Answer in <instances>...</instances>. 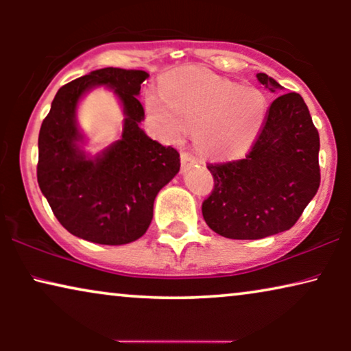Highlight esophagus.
Masks as SVG:
<instances>
[{
  "label": "esophagus",
  "instance_id": "34e87169",
  "mask_svg": "<svg viewBox=\"0 0 351 351\" xmlns=\"http://www.w3.org/2000/svg\"><path fill=\"white\" fill-rule=\"evenodd\" d=\"M180 161H182V167H184V169H185V167L195 166L196 162H198V161H196L195 156H191L190 153H186V152L180 153Z\"/></svg>",
  "mask_w": 351,
  "mask_h": 351
}]
</instances>
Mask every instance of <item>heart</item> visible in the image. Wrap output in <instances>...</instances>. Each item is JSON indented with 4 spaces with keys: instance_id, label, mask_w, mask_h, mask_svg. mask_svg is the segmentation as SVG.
Here are the masks:
<instances>
[{
    "instance_id": "heart-1",
    "label": "heart",
    "mask_w": 351,
    "mask_h": 351,
    "mask_svg": "<svg viewBox=\"0 0 351 351\" xmlns=\"http://www.w3.org/2000/svg\"><path fill=\"white\" fill-rule=\"evenodd\" d=\"M147 108L167 138L195 129L201 155L228 160L254 145L267 119L268 102L262 90L238 86L203 70H185L171 76L162 95H147Z\"/></svg>"
}]
</instances>
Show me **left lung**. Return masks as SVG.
<instances>
[{"label": "left lung", "mask_w": 351, "mask_h": 351, "mask_svg": "<svg viewBox=\"0 0 351 351\" xmlns=\"http://www.w3.org/2000/svg\"><path fill=\"white\" fill-rule=\"evenodd\" d=\"M273 94L282 86L265 73ZM319 134L297 93H282L246 158L208 165L214 189L203 203L210 230L230 239H261L286 232L319 189Z\"/></svg>", "instance_id": "8db88e82"}]
</instances>
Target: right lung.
Instances as JSON below:
<instances>
[{
	"instance_id": "obj_1",
	"label": "right lung",
	"mask_w": 351,
	"mask_h": 351,
	"mask_svg": "<svg viewBox=\"0 0 351 351\" xmlns=\"http://www.w3.org/2000/svg\"><path fill=\"white\" fill-rule=\"evenodd\" d=\"M143 70L100 69L62 86L38 137V185L62 227L86 241L119 246L136 241L153 219V203L180 169L176 148L141 129L137 100ZM95 85L114 89L123 105L122 138L90 158L75 124L79 99Z\"/></svg>"
}]
</instances>
